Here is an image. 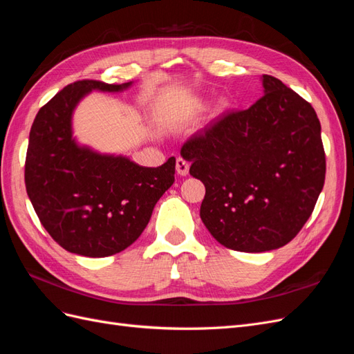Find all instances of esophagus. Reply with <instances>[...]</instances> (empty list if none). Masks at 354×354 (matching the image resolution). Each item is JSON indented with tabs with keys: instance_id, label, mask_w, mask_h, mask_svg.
I'll return each mask as SVG.
<instances>
[{
	"instance_id": "34e87169",
	"label": "esophagus",
	"mask_w": 354,
	"mask_h": 354,
	"mask_svg": "<svg viewBox=\"0 0 354 354\" xmlns=\"http://www.w3.org/2000/svg\"><path fill=\"white\" fill-rule=\"evenodd\" d=\"M189 167H190V164L187 162L186 159H183V158H177V162H176V171H177V174H180V176H187L189 174Z\"/></svg>"
}]
</instances>
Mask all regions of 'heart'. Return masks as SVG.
<instances>
[{"mask_svg":"<svg viewBox=\"0 0 354 354\" xmlns=\"http://www.w3.org/2000/svg\"><path fill=\"white\" fill-rule=\"evenodd\" d=\"M226 106H227V100L224 99V97H221V99L217 102V109H218V111L226 109Z\"/></svg>","mask_w":354,"mask_h":354,"instance_id":"heart-1","label":"heart"}]
</instances>
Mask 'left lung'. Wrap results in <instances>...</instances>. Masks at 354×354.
Segmentation results:
<instances>
[{
  "label": "left lung",
  "mask_w": 354,
  "mask_h": 354,
  "mask_svg": "<svg viewBox=\"0 0 354 354\" xmlns=\"http://www.w3.org/2000/svg\"><path fill=\"white\" fill-rule=\"evenodd\" d=\"M250 109L192 134L180 155L205 185L201 218L242 252L277 250L312 216L325 183L320 122L312 104L270 75Z\"/></svg>",
  "instance_id": "1"
}]
</instances>
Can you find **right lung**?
<instances>
[{
	"mask_svg": "<svg viewBox=\"0 0 354 354\" xmlns=\"http://www.w3.org/2000/svg\"><path fill=\"white\" fill-rule=\"evenodd\" d=\"M133 84L73 82L42 106L32 124L28 196L50 236L69 252L99 259L124 251L174 183V156L156 168L142 167L128 156L81 145L73 136V113L85 95L122 93Z\"/></svg>",
	"mask_w": 354,
	"mask_h": 354,
	"instance_id": "1",
	"label": "right lung"
}]
</instances>
